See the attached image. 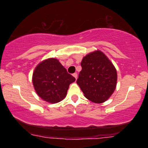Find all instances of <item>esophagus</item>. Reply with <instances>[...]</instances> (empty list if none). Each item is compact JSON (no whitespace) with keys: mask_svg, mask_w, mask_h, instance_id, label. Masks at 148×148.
Returning <instances> with one entry per match:
<instances>
[{"mask_svg":"<svg viewBox=\"0 0 148 148\" xmlns=\"http://www.w3.org/2000/svg\"><path fill=\"white\" fill-rule=\"evenodd\" d=\"M73 77H75V79H77V73H73Z\"/></svg>","mask_w":148,"mask_h":148,"instance_id":"esophagus-1","label":"esophagus"}]
</instances>
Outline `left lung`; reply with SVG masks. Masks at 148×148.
I'll use <instances>...</instances> for the list:
<instances>
[{
  "label": "left lung",
  "mask_w": 148,
  "mask_h": 148,
  "mask_svg": "<svg viewBox=\"0 0 148 148\" xmlns=\"http://www.w3.org/2000/svg\"><path fill=\"white\" fill-rule=\"evenodd\" d=\"M82 69L77 84L84 96L95 103L106 101L113 94L116 86V70L100 50L87 54L81 62Z\"/></svg>",
  "instance_id": "left-lung-1"
}]
</instances>
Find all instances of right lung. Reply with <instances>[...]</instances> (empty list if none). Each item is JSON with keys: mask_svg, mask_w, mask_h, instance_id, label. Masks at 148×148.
<instances>
[{"mask_svg": "<svg viewBox=\"0 0 148 148\" xmlns=\"http://www.w3.org/2000/svg\"><path fill=\"white\" fill-rule=\"evenodd\" d=\"M75 78L56 58H48L40 62L34 70L32 82L36 93L42 99L51 104L59 102L66 96Z\"/></svg>", "mask_w": 148, "mask_h": 148, "instance_id": "1", "label": "right lung"}]
</instances>
